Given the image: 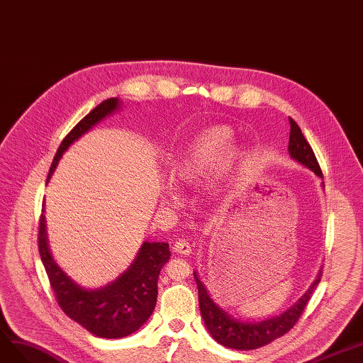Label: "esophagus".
I'll list each match as a JSON object with an SVG mask.
<instances>
[{"label":"esophagus","instance_id":"34e87169","mask_svg":"<svg viewBox=\"0 0 363 363\" xmlns=\"http://www.w3.org/2000/svg\"><path fill=\"white\" fill-rule=\"evenodd\" d=\"M174 251L182 255H189L192 252V245L186 239H179L177 242H174Z\"/></svg>","mask_w":363,"mask_h":363}]
</instances>
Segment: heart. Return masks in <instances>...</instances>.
Masks as SVG:
<instances>
[{
	"label": "heart",
	"instance_id": "1",
	"mask_svg": "<svg viewBox=\"0 0 363 363\" xmlns=\"http://www.w3.org/2000/svg\"><path fill=\"white\" fill-rule=\"evenodd\" d=\"M232 143V135L228 130L211 128L189 145L180 158L172 165V177L183 183H195L210 174L221 162L223 168L235 161V153H228Z\"/></svg>",
	"mask_w": 363,
	"mask_h": 363
}]
</instances>
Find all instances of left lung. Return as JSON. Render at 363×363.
Wrapping results in <instances>:
<instances>
[{
    "mask_svg": "<svg viewBox=\"0 0 363 363\" xmlns=\"http://www.w3.org/2000/svg\"><path fill=\"white\" fill-rule=\"evenodd\" d=\"M289 125H291V131H289L288 150H289L291 158L312 169L316 176L323 177L319 162L313 153V149L310 147L308 142L306 140V137L301 133V128L292 118H289ZM320 276H322V272L319 273L312 286L306 291V294L298 300V303H296L291 308H288L282 315L269 318L262 322H239L232 316H229L224 310H221L211 300L203 284L199 281V278L195 273L202 319L206 328H208L213 338L224 347L236 349V350H254L258 347H263L266 344L274 341L276 338L285 335L291 328H294L301 313L304 312L307 301L310 300V297H312L316 285L320 282Z\"/></svg>",
    "mask_w": 363,
    "mask_h": 363,
    "instance_id": "left-lung-1",
    "label": "left lung"
}]
</instances>
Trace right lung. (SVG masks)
Masks as SVG:
<instances>
[{
  "mask_svg": "<svg viewBox=\"0 0 363 363\" xmlns=\"http://www.w3.org/2000/svg\"><path fill=\"white\" fill-rule=\"evenodd\" d=\"M118 105L116 97L101 101L67 133L55 155L47 182L62 153L100 119L112 113ZM38 251L59 307L67 318L100 338L127 337L149 319L157 304L160 272L169 258L168 244L145 242L131 267L115 282L100 289H84L67 278L51 257L43 214L38 226Z\"/></svg>",
  "mask_w": 363,
  "mask_h": 363,
  "instance_id": "right-lung-1",
  "label": "right lung"
}]
</instances>
